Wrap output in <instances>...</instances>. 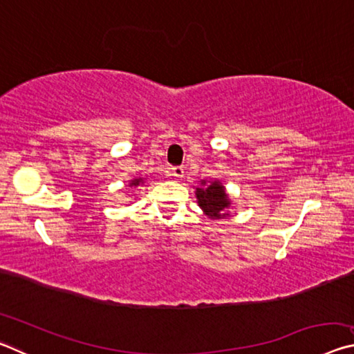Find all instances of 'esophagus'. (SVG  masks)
<instances>
[{
	"mask_svg": "<svg viewBox=\"0 0 354 354\" xmlns=\"http://www.w3.org/2000/svg\"><path fill=\"white\" fill-rule=\"evenodd\" d=\"M170 175L175 179H183L184 178V169L183 167H173L170 170Z\"/></svg>",
	"mask_w": 354,
	"mask_h": 354,
	"instance_id": "34e87169",
	"label": "esophagus"
}]
</instances>
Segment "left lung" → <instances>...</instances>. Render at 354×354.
I'll use <instances>...</instances> for the list:
<instances>
[{
	"label": "left lung",
	"instance_id": "1",
	"mask_svg": "<svg viewBox=\"0 0 354 354\" xmlns=\"http://www.w3.org/2000/svg\"><path fill=\"white\" fill-rule=\"evenodd\" d=\"M195 196L206 217L211 220L230 217L231 212L227 209L231 206V198L226 194L225 185L220 183V179H214V181L201 179L200 187L195 189Z\"/></svg>",
	"mask_w": 354,
	"mask_h": 354
}]
</instances>
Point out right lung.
I'll return each instance as SVG.
<instances>
[{"mask_svg": "<svg viewBox=\"0 0 354 354\" xmlns=\"http://www.w3.org/2000/svg\"><path fill=\"white\" fill-rule=\"evenodd\" d=\"M143 184H145V178H133L129 179L128 187H139V185H143Z\"/></svg>", "mask_w": 354, "mask_h": 354, "instance_id": "obj_1", "label": "right lung"}]
</instances>
